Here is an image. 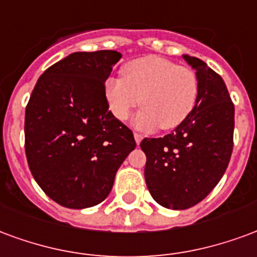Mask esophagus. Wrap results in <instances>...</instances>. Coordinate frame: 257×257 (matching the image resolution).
I'll return each mask as SVG.
<instances>
[{"instance_id":"esophagus-1","label":"esophagus","mask_w":257,"mask_h":257,"mask_svg":"<svg viewBox=\"0 0 257 257\" xmlns=\"http://www.w3.org/2000/svg\"><path fill=\"white\" fill-rule=\"evenodd\" d=\"M142 138H144V137H142L141 134H134V140H136L137 145H140V144H141Z\"/></svg>"}]
</instances>
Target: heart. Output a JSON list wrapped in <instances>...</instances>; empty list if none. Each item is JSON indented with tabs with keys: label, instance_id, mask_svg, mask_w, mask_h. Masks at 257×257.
I'll use <instances>...</instances> for the list:
<instances>
[{
	"label": "heart",
	"instance_id": "b5f03b06",
	"mask_svg": "<svg viewBox=\"0 0 257 257\" xmlns=\"http://www.w3.org/2000/svg\"><path fill=\"white\" fill-rule=\"evenodd\" d=\"M123 78L105 80L104 95L112 116L126 120L137 105H144L134 116L133 126L138 130H172L192 112L198 95L194 71L175 65L157 56H145L127 63Z\"/></svg>",
	"mask_w": 257,
	"mask_h": 257
}]
</instances>
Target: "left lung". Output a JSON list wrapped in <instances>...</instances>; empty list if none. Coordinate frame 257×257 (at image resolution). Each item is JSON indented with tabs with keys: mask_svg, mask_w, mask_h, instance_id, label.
I'll use <instances>...</instances> for the list:
<instances>
[{
	"mask_svg": "<svg viewBox=\"0 0 257 257\" xmlns=\"http://www.w3.org/2000/svg\"><path fill=\"white\" fill-rule=\"evenodd\" d=\"M182 57L197 75L196 105L172 133L141 142L148 189L168 209H188L207 197L233 152L234 105L223 79L203 60Z\"/></svg>",
	"mask_w": 257,
	"mask_h": 257,
	"instance_id": "1",
	"label": "left lung"
}]
</instances>
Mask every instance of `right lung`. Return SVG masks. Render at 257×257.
<instances>
[{
    "label": "right lung",
    "mask_w": 257,
    "mask_h": 257,
    "mask_svg": "<svg viewBox=\"0 0 257 257\" xmlns=\"http://www.w3.org/2000/svg\"><path fill=\"white\" fill-rule=\"evenodd\" d=\"M116 50L75 52L39 76L26 108V156L53 201L82 209L104 201L136 148L133 131L108 110L104 83Z\"/></svg>",
    "instance_id": "1"
}]
</instances>
